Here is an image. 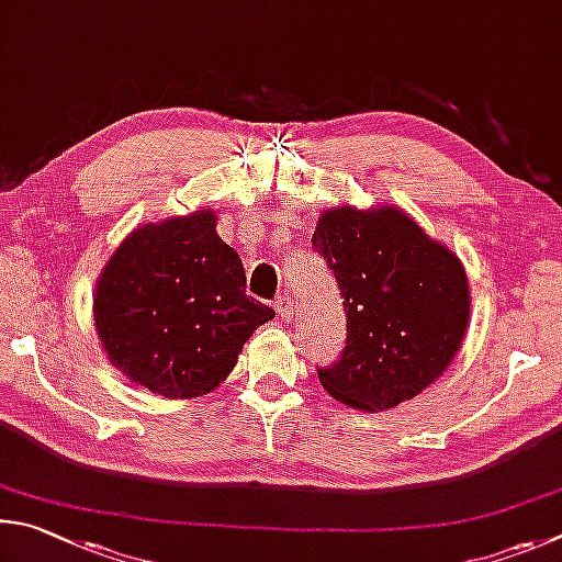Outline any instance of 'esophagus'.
Returning <instances> with one entry per match:
<instances>
[{
	"instance_id": "1",
	"label": "esophagus",
	"mask_w": 562,
	"mask_h": 562,
	"mask_svg": "<svg viewBox=\"0 0 562 562\" xmlns=\"http://www.w3.org/2000/svg\"><path fill=\"white\" fill-rule=\"evenodd\" d=\"M276 311H279L281 321H291L293 318V299L289 293H281L279 299H276Z\"/></svg>"
}]
</instances>
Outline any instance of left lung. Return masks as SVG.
I'll return each mask as SVG.
<instances>
[{"label":"left lung","mask_w":562,"mask_h":562,"mask_svg":"<svg viewBox=\"0 0 562 562\" xmlns=\"http://www.w3.org/2000/svg\"><path fill=\"white\" fill-rule=\"evenodd\" d=\"M313 249L336 276L348 321L340 358L318 368L328 395L378 412L429 387L469 323V281L457 256L397 206L328 210Z\"/></svg>","instance_id":"8db88e82"}]
</instances>
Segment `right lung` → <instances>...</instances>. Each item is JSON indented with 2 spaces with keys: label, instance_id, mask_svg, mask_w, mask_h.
I'll return each mask as SVG.
<instances>
[{
  "label": "right lung",
  "instance_id": "right-lung-1",
  "mask_svg": "<svg viewBox=\"0 0 562 562\" xmlns=\"http://www.w3.org/2000/svg\"><path fill=\"white\" fill-rule=\"evenodd\" d=\"M273 316L246 296L239 254L220 239L206 210L133 232L93 296L95 330L113 366L170 400L220 385L244 342Z\"/></svg>",
  "mask_w": 562,
  "mask_h": 562
}]
</instances>
